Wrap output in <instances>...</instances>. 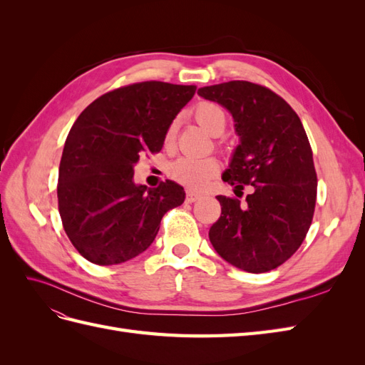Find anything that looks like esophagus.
Listing matches in <instances>:
<instances>
[{
    "instance_id": "34e87169",
    "label": "esophagus",
    "mask_w": 365,
    "mask_h": 365,
    "mask_svg": "<svg viewBox=\"0 0 365 365\" xmlns=\"http://www.w3.org/2000/svg\"><path fill=\"white\" fill-rule=\"evenodd\" d=\"M197 200H201V195H200V193L192 192V190H189V192L185 193V201H187V202H195V201H197Z\"/></svg>"
}]
</instances>
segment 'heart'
Masks as SVG:
<instances>
[{"mask_svg":"<svg viewBox=\"0 0 365 365\" xmlns=\"http://www.w3.org/2000/svg\"><path fill=\"white\" fill-rule=\"evenodd\" d=\"M193 117L208 134L220 135L227 126V114L222 108L213 102H201L193 109ZM176 125L172 123L165 130V143H172L175 138ZM219 172V161L213 157L193 158L184 157L176 160L170 165V176L182 185L192 189H201Z\"/></svg>","mask_w":365,"mask_h":365,"instance_id":"heart-1","label":"heart"}]
</instances>
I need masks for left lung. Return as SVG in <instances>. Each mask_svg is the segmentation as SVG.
I'll use <instances>...</instances> for the list:
<instances>
[{"label":"left lung","mask_w":365,"mask_h":365,"mask_svg":"<svg viewBox=\"0 0 365 365\" xmlns=\"http://www.w3.org/2000/svg\"><path fill=\"white\" fill-rule=\"evenodd\" d=\"M197 94L227 108L240 137L222 180L252 187L245 204L216 196L222 213L208 231L224 260L247 272L280 267L300 248L312 224L317 172L306 130L289 103L247 81L204 86Z\"/></svg>","instance_id":"1"}]
</instances>
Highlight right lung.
<instances>
[{
	"mask_svg": "<svg viewBox=\"0 0 365 365\" xmlns=\"http://www.w3.org/2000/svg\"><path fill=\"white\" fill-rule=\"evenodd\" d=\"M195 91L158 81L120 86L74 121L59 164L58 205L65 233L86 260L109 267L134 259L150 247L163 216L184 202L173 181L148 189L132 178L140 155L161 150Z\"/></svg>",
	"mask_w": 365,
	"mask_h": 365,
	"instance_id": "1",
	"label": "right lung"
}]
</instances>
